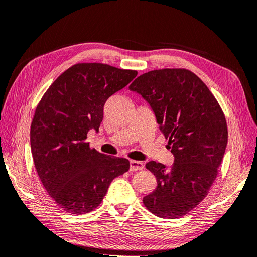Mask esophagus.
Segmentation results:
<instances>
[{
	"mask_svg": "<svg viewBox=\"0 0 257 257\" xmlns=\"http://www.w3.org/2000/svg\"><path fill=\"white\" fill-rule=\"evenodd\" d=\"M143 163L141 161H137V160H131L130 161V170L131 171H139L143 169Z\"/></svg>",
	"mask_w": 257,
	"mask_h": 257,
	"instance_id": "esophagus-1",
	"label": "esophagus"
}]
</instances>
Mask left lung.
Returning a JSON list of instances; mask_svg holds the SVG:
<instances>
[{
	"instance_id": "left-lung-1",
	"label": "left lung",
	"mask_w": 257,
	"mask_h": 257,
	"mask_svg": "<svg viewBox=\"0 0 257 257\" xmlns=\"http://www.w3.org/2000/svg\"><path fill=\"white\" fill-rule=\"evenodd\" d=\"M128 88L148 101L174 156L171 168L146 164L157 187L143 203L161 218L183 216L207 196L217 176L228 143L223 112L207 85L188 69L152 70Z\"/></svg>"
}]
</instances>
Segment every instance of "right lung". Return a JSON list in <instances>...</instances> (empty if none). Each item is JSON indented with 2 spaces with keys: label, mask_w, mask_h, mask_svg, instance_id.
<instances>
[{
  "label": "right lung",
  "mask_w": 257,
  "mask_h": 257,
  "mask_svg": "<svg viewBox=\"0 0 257 257\" xmlns=\"http://www.w3.org/2000/svg\"><path fill=\"white\" fill-rule=\"evenodd\" d=\"M136 76V70L79 63L59 76L41 99L30 148L41 182L62 210L77 215L93 211L110 182L128 171L127 159L91 150L85 139L90 130L99 132L106 100Z\"/></svg>",
  "instance_id": "obj_1"
}]
</instances>
